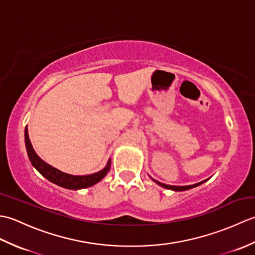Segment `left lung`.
I'll use <instances>...</instances> for the list:
<instances>
[{
	"instance_id": "1",
	"label": "left lung",
	"mask_w": 255,
	"mask_h": 255,
	"mask_svg": "<svg viewBox=\"0 0 255 255\" xmlns=\"http://www.w3.org/2000/svg\"><path fill=\"white\" fill-rule=\"evenodd\" d=\"M152 181L155 182L156 184H159L160 186L164 187V188H167V189H172V191H175V192H180V191H187V189H191L193 187H196L198 185H200V184H203L204 182H206L207 180H205L203 182H199V183H196V184H193V185H187V186H172V185H166V184H163V183H160L158 181H155L152 178Z\"/></svg>"
}]
</instances>
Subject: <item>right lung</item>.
<instances>
[{
    "mask_svg": "<svg viewBox=\"0 0 255 255\" xmlns=\"http://www.w3.org/2000/svg\"><path fill=\"white\" fill-rule=\"evenodd\" d=\"M25 145H26L27 154H28V158L32 166H34L42 176H45L48 181H50L51 183H55L57 185L68 188V189H81V188H86L94 185V184L99 183L111 169V160H108V163L104 169L90 175L77 176V175L67 174V173L59 171L58 169H56V167L46 163L44 160H41L39 156L37 155L29 140L28 129H27V126L25 128Z\"/></svg>",
    "mask_w": 255,
    "mask_h": 255,
    "instance_id": "right-lung-1",
    "label": "right lung"
}]
</instances>
